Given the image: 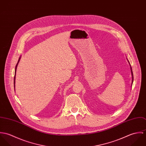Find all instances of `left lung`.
<instances>
[{
  "mask_svg": "<svg viewBox=\"0 0 146 146\" xmlns=\"http://www.w3.org/2000/svg\"><path fill=\"white\" fill-rule=\"evenodd\" d=\"M126 59H127V61H128V62H129V66H130V71H131V76H132V82H131V86H132V84H133V71H132V68H131V65H130V62H129V60H127V58H126Z\"/></svg>",
  "mask_w": 146,
  "mask_h": 146,
  "instance_id": "1",
  "label": "left lung"
}]
</instances>
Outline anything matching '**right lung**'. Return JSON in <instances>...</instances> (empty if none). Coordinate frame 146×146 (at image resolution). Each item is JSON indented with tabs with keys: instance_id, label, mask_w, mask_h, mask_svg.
Masks as SVG:
<instances>
[{
	"instance_id": "add662e5",
	"label": "right lung",
	"mask_w": 146,
	"mask_h": 146,
	"mask_svg": "<svg viewBox=\"0 0 146 146\" xmlns=\"http://www.w3.org/2000/svg\"><path fill=\"white\" fill-rule=\"evenodd\" d=\"M21 56L20 57L19 59V61H18V62L17 63L16 66V67H15V77H14V88H15V80H16V70H17V66H18V64L20 62V60L21 59Z\"/></svg>"
}]
</instances>
